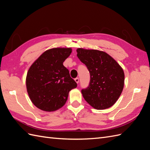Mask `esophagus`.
<instances>
[{
  "mask_svg": "<svg viewBox=\"0 0 150 150\" xmlns=\"http://www.w3.org/2000/svg\"><path fill=\"white\" fill-rule=\"evenodd\" d=\"M75 81L76 83H78L79 82V78H77V77L75 78Z\"/></svg>",
  "mask_w": 150,
  "mask_h": 150,
  "instance_id": "obj_1",
  "label": "esophagus"
}]
</instances>
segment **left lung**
<instances>
[{"instance_id": "obj_1", "label": "left lung", "mask_w": 150, "mask_h": 150, "mask_svg": "<svg viewBox=\"0 0 150 150\" xmlns=\"http://www.w3.org/2000/svg\"><path fill=\"white\" fill-rule=\"evenodd\" d=\"M76 52L91 75L89 86L82 90L84 99L96 110L110 108L124 89L125 75L122 68L104 51L78 48Z\"/></svg>"}]
</instances>
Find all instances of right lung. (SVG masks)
I'll return each mask as SVG.
<instances>
[{
	"label": "right lung",
	"instance_id": "obj_1",
	"mask_svg": "<svg viewBox=\"0 0 150 150\" xmlns=\"http://www.w3.org/2000/svg\"><path fill=\"white\" fill-rule=\"evenodd\" d=\"M71 52L70 47L48 49L30 66L26 77V90L38 109L51 112L62 108L69 92L77 86L63 65Z\"/></svg>",
	"mask_w": 150,
	"mask_h": 150
}]
</instances>
